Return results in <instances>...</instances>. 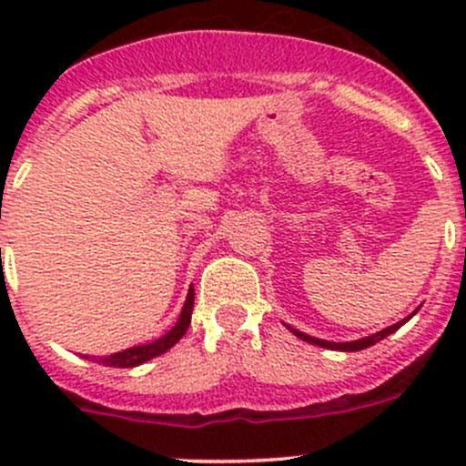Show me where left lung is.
Listing matches in <instances>:
<instances>
[{
  "label": "left lung",
  "instance_id": "8db88e82",
  "mask_svg": "<svg viewBox=\"0 0 466 466\" xmlns=\"http://www.w3.org/2000/svg\"><path fill=\"white\" fill-rule=\"evenodd\" d=\"M408 320H410V318H406V320H401V322L392 324V327L383 329V331L374 333V336L360 338V340H351V342H327V340H320V338H311V336H307V333L298 331V329L289 327V324H286V327H289L290 331H293L295 336H298V338H302V340L311 342V345H318V347H327V350H338V351H360V350H365V347H372V345H377L379 340H383L385 336H390V333H394V331H397V329L401 327L403 322H408Z\"/></svg>",
  "mask_w": 466,
  "mask_h": 466
}]
</instances>
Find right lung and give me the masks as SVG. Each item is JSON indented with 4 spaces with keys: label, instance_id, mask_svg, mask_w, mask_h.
I'll use <instances>...</instances> for the list:
<instances>
[{
    "label": "right lung",
    "instance_id": "add662e5",
    "mask_svg": "<svg viewBox=\"0 0 466 466\" xmlns=\"http://www.w3.org/2000/svg\"><path fill=\"white\" fill-rule=\"evenodd\" d=\"M191 311H194V289H189V295H187V302L182 307L180 320L176 322V327L168 333H164L162 338H157L155 342H148V345L130 347V350L119 351V354H112L107 359H101L103 365H110V368H135V365H142L146 360L155 359V356L164 354L167 350H171L191 324Z\"/></svg>",
    "mask_w": 466,
    "mask_h": 466
}]
</instances>
